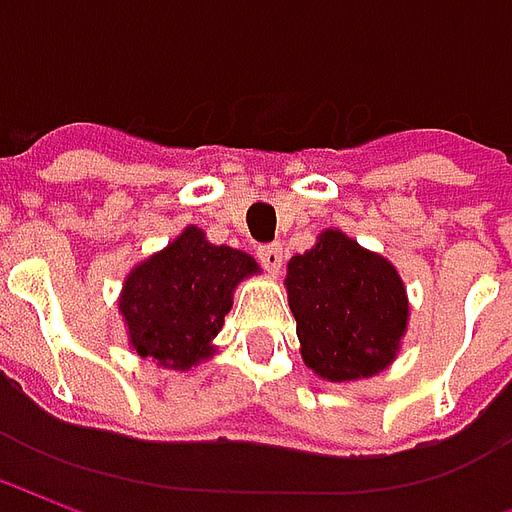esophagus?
I'll list each match as a JSON object with an SVG mask.
<instances>
[{"label":"esophagus","mask_w":512,"mask_h":512,"mask_svg":"<svg viewBox=\"0 0 512 512\" xmlns=\"http://www.w3.org/2000/svg\"><path fill=\"white\" fill-rule=\"evenodd\" d=\"M257 257H260V263L266 266V271H271V274H277L279 268H282V260H285V255H282V246L279 244H266L257 249Z\"/></svg>","instance_id":"1"}]
</instances>
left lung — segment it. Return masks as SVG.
<instances>
[{"mask_svg":"<svg viewBox=\"0 0 512 512\" xmlns=\"http://www.w3.org/2000/svg\"><path fill=\"white\" fill-rule=\"evenodd\" d=\"M288 301L304 365L326 381L370 378L392 365L406 334L403 279L386 257L340 230L290 257Z\"/></svg>","mask_w":512,"mask_h":512,"instance_id":"obj_1","label":"left lung"}]
</instances>
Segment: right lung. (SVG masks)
Instances as JSON below:
<instances>
[{"mask_svg":"<svg viewBox=\"0 0 512 512\" xmlns=\"http://www.w3.org/2000/svg\"><path fill=\"white\" fill-rule=\"evenodd\" d=\"M257 271L255 257L211 244L200 227H186L128 274L120 296L128 343L158 367L189 370L211 356L235 285Z\"/></svg>","mask_w":512,"mask_h":512,"instance_id":"right-lung-1","label":"right lung"}]
</instances>
